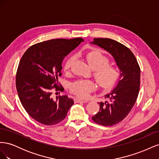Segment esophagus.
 <instances>
[{
	"label": "esophagus",
	"mask_w": 159,
	"mask_h": 159,
	"mask_svg": "<svg viewBox=\"0 0 159 159\" xmlns=\"http://www.w3.org/2000/svg\"><path fill=\"white\" fill-rule=\"evenodd\" d=\"M75 103H88V101L87 100H82V99H74Z\"/></svg>",
	"instance_id": "34e87169"
}]
</instances>
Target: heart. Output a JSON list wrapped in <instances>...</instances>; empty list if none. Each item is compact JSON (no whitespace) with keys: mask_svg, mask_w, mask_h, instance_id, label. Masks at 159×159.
<instances>
[{"mask_svg":"<svg viewBox=\"0 0 159 159\" xmlns=\"http://www.w3.org/2000/svg\"><path fill=\"white\" fill-rule=\"evenodd\" d=\"M74 57H70L64 64L65 71H68L74 64ZM85 60L93 70H95L94 77L98 85L103 88H112L117 82L120 73L114 66H109V58L98 50L87 53ZM95 88V84L89 80H79L71 85V92L81 98H87L91 91Z\"/></svg>","mask_w":159,"mask_h":159,"instance_id":"1","label":"heart"}]
</instances>
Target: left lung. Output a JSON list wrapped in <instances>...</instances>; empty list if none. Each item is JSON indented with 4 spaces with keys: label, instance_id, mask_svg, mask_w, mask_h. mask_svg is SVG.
<instances>
[{
    "label": "left lung",
    "instance_id": "left-lung-1",
    "mask_svg": "<svg viewBox=\"0 0 159 159\" xmlns=\"http://www.w3.org/2000/svg\"><path fill=\"white\" fill-rule=\"evenodd\" d=\"M90 44L109 52L119 70L117 85L105 95L109 101L99 103V112L92 117L96 123L112 126L125 118L136 102L140 88V68L133 52L121 43L109 38H94Z\"/></svg>",
    "mask_w": 159,
    "mask_h": 159
}]
</instances>
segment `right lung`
Here are the masks:
<instances>
[{
	"label": "right lung",
	"mask_w": 159,
	"mask_h": 159,
	"mask_svg": "<svg viewBox=\"0 0 159 159\" xmlns=\"http://www.w3.org/2000/svg\"><path fill=\"white\" fill-rule=\"evenodd\" d=\"M84 39H53L38 43L28 48L18 64L16 86L26 111L36 121L46 125L60 123L66 117L74 100L68 95L52 97V89L58 86L64 57Z\"/></svg>",
	"instance_id": "1"
}]
</instances>
